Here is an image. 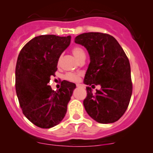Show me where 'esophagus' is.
Instances as JSON below:
<instances>
[{
  "mask_svg": "<svg viewBox=\"0 0 153 153\" xmlns=\"http://www.w3.org/2000/svg\"><path fill=\"white\" fill-rule=\"evenodd\" d=\"M76 86H78V87H81V86H83V85L81 84V83H77Z\"/></svg>",
  "mask_w": 153,
  "mask_h": 153,
  "instance_id": "34e87169",
  "label": "esophagus"
}]
</instances>
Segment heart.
Segmentation results:
<instances>
[{"instance_id": "b5f03b06", "label": "heart", "mask_w": 153, "mask_h": 153, "mask_svg": "<svg viewBox=\"0 0 153 153\" xmlns=\"http://www.w3.org/2000/svg\"><path fill=\"white\" fill-rule=\"evenodd\" d=\"M72 53L74 56H75L77 59H78L79 61H81V59H85L86 57V53H85L84 50L80 46H75V47L72 48ZM59 59V61H60ZM80 76H81V74L80 73H75V72H67L65 75L64 78L65 79H67V81H79Z\"/></svg>"}]
</instances>
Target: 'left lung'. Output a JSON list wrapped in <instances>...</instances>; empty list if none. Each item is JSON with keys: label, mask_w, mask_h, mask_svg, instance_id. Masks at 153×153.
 Returning a JSON list of instances; mask_svg holds the SVG:
<instances>
[{"label": "left lung", "mask_w": 153, "mask_h": 153, "mask_svg": "<svg viewBox=\"0 0 153 153\" xmlns=\"http://www.w3.org/2000/svg\"><path fill=\"white\" fill-rule=\"evenodd\" d=\"M75 42L84 46L90 56L84 83L91 87L101 86L94 94L86 86L85 109L97 123H114L123 117L131 100L133 83L129 59L117 39L108 33H84L77 36Z\"/></svg>", "instance_id": "8db88e82"}]
</instances>
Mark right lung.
I'll return each mask as SVG.
<instances>
[{
	"instance_id": "1",
	"label": "right lung",
	"mask_w": 153,
	"mask_h": 153,
	"mask_svg": "<svg viewBox=\"0 0 153 153\" xmlns=\"http://www.w3.org/2000/svg\"><path fill=\"white\" fill-rule=\"evenodd\" d=\"M71 36L41 35L24 45L15 69V89L22 113L33 125L51 128L59 125L67 113L75 84L67 81L53 91L48 83L55 76L62 52Z\"/></svg>"
}]
</instances>
